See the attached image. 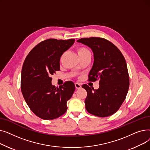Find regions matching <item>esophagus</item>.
I'll list each match as a JSON object with an SVG mask.
<instances>
[{"mask_svg":"<svg viewBox=\"0 0 150 150\" xmlns=\"http://www.w3.org/2000/svg\"><path fill=\"white\" fill-rule=\"evenodd\" d=\"M75 88L76 89H81V84L80 83H75Z\"/></svg>","mask_w":150,"mask_h":150,"instance_id":"obj_1","label":"esophagus"}]
</instances>
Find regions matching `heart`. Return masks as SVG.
I'll return each mask as SVG.
<instances>
[{
    "mask_svg": "<svg viewBox=\"0 0 150 150\" xmlns=\"http://www.w3.org/2000/svg\"><path fill=\"white\" fill-rule=\"evenodd\" d=\"M78 54L79 55V57H80L86 54H91V52L86 47H80L78 49Z\"/></svg>",
    "mask_w": 150,
    "mask_h": 150,
    "instance_id": "1",
    "label": "heart"
}]
</instances>
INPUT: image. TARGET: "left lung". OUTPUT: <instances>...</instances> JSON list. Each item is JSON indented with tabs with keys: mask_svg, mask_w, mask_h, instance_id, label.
<instances>
[{
	"mask_svg": "<svg viewBox=\"0 0 150 150\" xmlns=\"http://www.w3.org/2000/svg\"><path fill=\"white\" fill-rule=\"evenodd\" d=\"M77 42L88 45L93 53L94 61L89 80L99 81V88L82 86L87 91L86 109L92 115L106 117L115 113L125 100L129 78L127 62L117 47L101 38H81Z\"/></svg>",
	"mask_w": 150,
	"mask_h": 150,
	"instance_id": "left-lung-1",
	"label": "left lung"
}]
</instances>
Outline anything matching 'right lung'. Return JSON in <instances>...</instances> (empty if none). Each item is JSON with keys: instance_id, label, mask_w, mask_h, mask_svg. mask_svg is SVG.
<instances>
[{"instance_id": "obj_1", "label": "right lung", "mask_w": 150, "mask_h": 150, "mask_svg": "<svg viewBox=\"0 0 150 150\" xmlns=\"http://www.w3.org/2000/svg\"><path fill=\"white\" fill-rule=\"evenodd\" d=\"M74 42V39H46L30 52L23 62L22 95L31 111L42 119H57L67 111V101L73 95L75 84L68 81L55 87L52 84L51 75L60 70L61 55Z\"/></svg>"}]
</instances>
